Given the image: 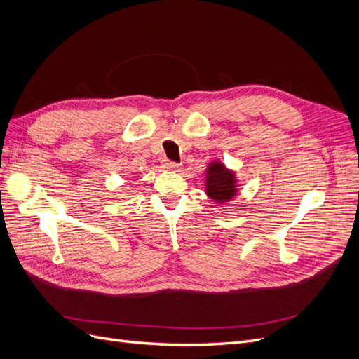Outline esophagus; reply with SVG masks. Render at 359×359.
<instances>
[{
    "label": "esophagus",
    "mask_w": 359,
    "mask_h": 359,
    "mask_svg": "<svg viewBox=\"0 0 359 359\" xmlns=\"http://www.w3.org/2000/svg\"><path fill=\"white\" fill-rule=\"evenodd\" d=\"M165 169L168 170H178L180 169V165L175 161H170V160H166L165 161Z\"/></svg>",
    "instance_id": "1"
}]
</instances>
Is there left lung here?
<instances>
[{"label": "left lung", "mask_w": 359, "mask_h": 359, "mask_svg": "<svg viewBox=\"0 0 359 359\" xmlns=\"http://www.w3.org/2000/svg\"><path fill=\"white\" fill-rule=\"evenodd\" d=\"M205 191L208 194V198L217 203L232 201L238 193L235 173L227 169L219 160L210 163L208 168H206Z\"/></svg>", "instance_id": "1"}]
</instances>
